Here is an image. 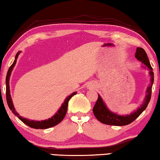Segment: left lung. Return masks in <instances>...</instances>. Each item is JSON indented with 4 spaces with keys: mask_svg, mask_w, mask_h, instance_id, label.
<instances>
[{
    "mask_svg": "<svg viewBox=\"0 0 160 160\" xmlns=\"http://www.w3.org/2000/svg\"><path fill=\"white\" fill-rule=\"evenodd\" d=\"M135 57L138 61L141 62L143 64L142 67L147 69L149 71L150 75V84L147 88V94L145 96L144 101H143L142 104H141L136 111L132 112L130 114L127 115H120V114L114 113L111 110L108 109L105 102H103L102 98L101 97L99 94H98V97L95 106H94L93 112L96 119L106 125H116V126H122L129 125L132 122L136 120L140 114L146 109L147 106L149 103L151 99V96H152V85L154 83V72L153 69L151 66L149 61L147 57V54L146 51L142 48H137L136 52L135 53Z\"/></svg>",
    "mask_w": 160,
    "mask_h": 160,
    "instance_id": "8db88e82",
    "label": "left lung"
}]
</instances>
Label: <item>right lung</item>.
<instances>
[{
  "label": "right lung",
  "instance_id": "obj_1",
  "mask_svg": "<svg viewBox=\"0 0 160 160\" xmlns=\"http://www.w3.org/2000/svg\"><path fill=\"white\" fill-rule=\"evenodd\" d=\"M21 53V51H18L17 55L15 57V59L13 61V64L12 66L8 69L7 75H6V101H7V103L9 109L12 110L13 114H15L18 118L22 122H23L24 124L28 125L29 127L35 128V129H47V128L53 127V126L58 125V123L62 122L63 119L64 118L65 115H66L67 111V107H68V102L70 98L72 97L74 95L77 94V92H74L72 94H70L69 96H67L66 99L64 100V103H62L61 107L58 109L57 113H56L53 117H51V118L48 119V120H44L41 121H36V120H31L29 119L22 118V116H20L19 113H17V112L16 111L14 107H13V102H12V98L10 94V87H9V80H10V76L12 74V72L13 70V67H14L16 63H17V59L18 57H19V53Z\"/></svg>",
  "mask_w": 160,
  "mask_h": 160
}]
</instances>
